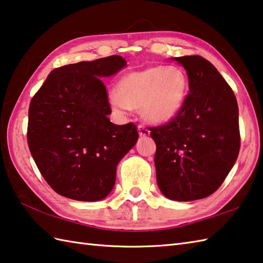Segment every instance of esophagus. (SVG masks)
<instances>
[{
	"instance_id": "obj_1",
	"label": "esophagus",
	"mask_w": 263,
	"mask_h": 263,
	"mask_svg": "<svg viewBox=\"0 0 263 263\" xmlns=\"http://www.w3.org/2000/svg\"><path fill=\"white\" fill-rule=\"evenodd\" d=\"M138 133H139V136H143V137L149 135V130L146 127H144L143 125L138 126Z\"/></svg>"
}]
</instances>
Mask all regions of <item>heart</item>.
<instances>
[{
  "label": "heart",
  "instance_id": "heart-1",
  "mask_svg": "<svg viewBox=\"0 0 263 263\" xmlns=\"http://www.w3.org/2000/svg\"><path fill=\"white\" fill-rule=\"evenodd\" d=\"M189 79L178 67H149L127 73L117 85V93L110 95V103L117 111L139 109L149 122L169 121L183 106Z\"/></svg>",
  "mask_w": 263,
  "mask_h": 263
}]
</instances>
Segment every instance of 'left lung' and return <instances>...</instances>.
Returning <instances> with one entry per match:
<instances>
[{
    "instance_id": "1",
    "label": "left lung",
    "mask_w": 263,
    "mask_h": 263,
    "mask_svg": "<svg viewBox=\"0 0 263 263\" xmlns=\"http://www.w3.org/2000/svg\"><path fill=\"white\" fill-rule=\"evenodd\" d=\"M186 69L190 93L167 124L151 127L157 181L174 201H194L221 186L240 147L238 105L232 87L200 55L175 58Z\"/></svg>"
}]
</instances>
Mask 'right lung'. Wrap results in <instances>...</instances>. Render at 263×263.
<instances>
[{
	"label": "right lung",
	"mask_w": 263,
	"mask_h": 263,
	"mask_svg": "<svg viewBox=\"0 0 263 263\" xmlns=\"http://www.w3.org/2000/svg\"><path fill=\"white\" fill-rule=\"evenodd\" d=\"M119 55L67 64L50 72L30 101L27 141L40 173L58 194L100 201L116 183L117 164L135 145L133 122L112 124L105 85L126 66Z\"/></svg>",
	"instance_id": "1"
}]
</instances>
